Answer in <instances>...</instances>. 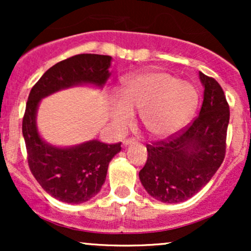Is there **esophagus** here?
<instances>
[{"instance_id": "obj_1", "label": "esophagus", "mask_w": 251, "mask_h": 251, "mask_svg": "<svg viewBox=\"0 0 251 251\" xmlns=\"http://www.w3.org/2000/svg\"><path fill=\"white\" fill-rule=\"evenodd\" d=\"M132 144H135V140L134 139H125L123 142V145L124 146H128V145H132Z\"/></svg>"}]
</instances>
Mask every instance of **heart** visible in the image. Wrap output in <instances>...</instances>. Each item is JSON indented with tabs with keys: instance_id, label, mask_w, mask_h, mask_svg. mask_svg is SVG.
<instances>
[{
	"instance_id": "obj_1",
	"label": "heart",
	"mask_w": 251,
	"mask_h": 251,
	"mask_svg": "<svg viewBox=\"0 0 251 251\" xmlns=\"http://www.w3.org/2000/svg\"><path fill=\"white\" fill-rule=\"evenodd\" d=\"M198 101L195 87L168 72L146 71L123 80L122 99L113 102L111 118L124 129L139 111L140 123L153 138L163 139L177 133L194 114Z\"/></svg>"
}]
</instances>
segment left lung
<instances>
[{"mask_svg":"<svg viewBox=\"0 0 251 251\" xmlns=\"http://www.w3.org/2000/svg\"><path fill=\"white\" fill-rule=\"evenodd\" d=\"M204 88L200 116L166 142L148 145L139 179L148 194L163 203H180L209 183L226 155L230 111L220 83L200 72Z\"/></svg>","mask_w":251,"mask_h":251,"instance_id":"obj_1","label":"left lung"}]
</instances>
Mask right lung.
Listing matches in <instances>:
<instances>
[{"label": "right lung", "mask_w": 251, "mask_h": 251, "mask_svg": "<svg viewBox=\"0 0 251 251\" xmlns=\"http://www.w3.org/2000/svg\"><path fill=\"white\" fill-rule=\"evenodd\" d=\"M112 57L79 54L57 62L40 77L28 97L22 133L31 174L47 194L57 201L81 204L101 190L108 164L122 150V143L106 144L93 139L73 146L46 142L37 128V109L42 99L56 92L93 86L101 89L112 72Z\"/></svg>", "instance_id": "obj_1"}]
</instances>
